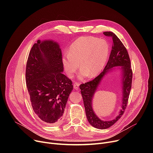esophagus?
Wrapping results in <instances>:
<instances>
[{"label": "esophagus", "mask_w": 153, "mask_h": 153, "mask_svg": "<svg viewBox=\"0 0 153 153\" xmlns=\"http://www.w3.org/2000/svg\"><path fill=\"white\" fill-rule=\"evenodd\" d=\"M79 83L75 82V83L74 84V89H76V90H78V89H79Z\"/></svg>", "instance_id": "esophagus-1"}]
</instances>
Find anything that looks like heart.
Returning a JSON list of instances; mask_svg holds the SVG:
<instances>
[{
	"instance_id": "heart-1",
	"label": "heart",
	"mask_w": 153,
	"mask_h": 153,
	"mask_svg": "<svg viewBox=\"0 0 153 153\" xmlns=\"http://www.w3.org/2000/svg\"><path fill=\"white\" fill-rule=\"evenodd\" d=\"M110 48L104 39L92 36H83L71 44L68 54L63 56L62 66L67 75L73 77L79 67L82 69L80 77H94L105 67Z\"/></svg>"
}]
</instances>
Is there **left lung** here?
<instances>
[{
    "mask_svg": "<svg viewBox=\"0 0 153 153\" xmlns=\"http://www.w3.org/2000/svg\"><path fill=\"white\" fill-rule=\"evenodd\" d=\"M107 36H111L113 39L111 51L107 65L101 73L92 81L80 85L85 114L89 123L97 129L105 130L114 125L123 115L126 108L128 98L131 88L133 72L131 69V63L129 55L126 48L115 34L111 31L103 32ZM119 66L121 70L123 84V105L119 115L114 120L103 121L94 114L92 108V100L101 80L107 74L113 70V67Z\"/></svg>",
    "mask_w": 153,
    "mask_h": 153,
    "instance_id": "left-lung-1",
    "label": "left lung"
}]
</instances>
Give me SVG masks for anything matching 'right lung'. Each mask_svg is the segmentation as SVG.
Returning <instances> with one entry per match:
<instances>
[{"instance_id": "obj_1", "label": "right lung", "mask_w": 153, "mask_h": 153, "mask_svg": "<svg viewBox=\"0 0 153 153\" xmlns=\"http://www.w3.org/2000/svg\"><path fill=\"white\" fill-rule=\"evenodd\" d=\"M63 69L59 44L51 39H38L28 55L26 84L34 112L48 125L61 121L73 89L72 81L62 74Z\"/></svg>"}]
</instances>
